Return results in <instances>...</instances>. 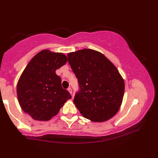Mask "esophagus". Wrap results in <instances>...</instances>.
Returning a JSON list of instances; mask_svg holds the SVG:
<instances>
[{"instance_id":"obj_1","label":"esophagus","mask_w":158,"mask_h":158,"mask_svg":"<svg viewBox=\"0 0 158 158\" xmlns=\"http://www.w3.org/2000/svg\"><path fill=\"white\" fill-rule=\"evenodd\" d=\"M68 90L69 92V93H70V94H73V90H72L71 88H68Z\"/></svg>"}]
</instances>
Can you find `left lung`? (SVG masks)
<instances>
[{
  "label": "left lung",
  "mask_w": 158,
  "mask_h": 158,
  "mask_svg": "<svg viewBox=\"0 0 158 158\" xmlns=\"http://www.w3.org/2000/svg\"><path fill=\"white\" fill-rule=\"evenodd\" d=\"M68 63L78 80L74 103L85 118L103 122L121 105L125 84L118 70L102 53L84 49L68 54Z\"/></svg>",
  "instance_id": "left-lung-1"
}]
</instances>
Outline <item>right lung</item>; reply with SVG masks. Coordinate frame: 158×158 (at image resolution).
Masks as SVG:
<instances>
[{
	"mask_svg": "<svg viewBox=\"0 0 158 158\" xmlns=\"http://www.w3.org/2000/svg\"><path fill=\"white\" fill-rule=\"evenodd\" d=\"M68 61L62 53L42 50L32 58L19 80V103L36 121H49L72 96L61 85L56 70Z\"/></svg>",
	"mask_w": 158,
	"mask_h": 158,
	"instance_id": "1",
	"label": "right lung"
}]
</instances>
